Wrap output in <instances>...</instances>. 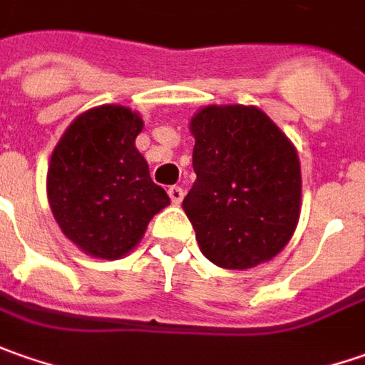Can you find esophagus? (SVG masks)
<instances>
[{
  "mask_svg": "<svg viewBox=\"0 0 365 365\" xmlns=\"http://www.w3.org/2000/svg\"><path fill=\"white\" fill-rule=\"evenodd\" d=\"M168 194H170V200L173 204H182L183 200V190L180 185H171L170 190H168Z\"/></svg>",
  "mask_w": 365,
  "mask_h": 365,
  "instance_id": "1",
  "label": "esophagus"
}]
</instances>
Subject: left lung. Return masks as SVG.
<instances>
[{
    "mask_svg": "<svg viewBox=\"0 0 365 365\" xmlns=\"http://www.w3.org/2000/svg\"><path fill=\"white\" fill-rule=\"evenodd\" d=\"M195 182L183 197L202 255L242 270L277 257L295 232L301 165L293 143L257 107H204L190 123Z\"/></svg>",
    "mask_w": 365,
    "mask_h": 365,
    "instance_id": "8db88e82",
    "label": "left lung"
}]
</instances>
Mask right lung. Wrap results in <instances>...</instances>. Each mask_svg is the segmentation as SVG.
Here are the masks:
<instances>
[{
	"label": "right lung",
	"mask_w": 365,
	"mask_h": 365,
	"mask_svg": "<svg viewBox=\"0 0 365 365\" xmlns=\"http://www.w3.org/2000/svg\"><path fill=\"white\" fill-rule=\"evenodd\" d=\"M141 129L137 113L103 105L72 120L52 153V214L66 238L91 257H125L149 220L170 204L135 147Z\"/></svg>",
	"instance_id": "add662e5"
}]
</instances>
